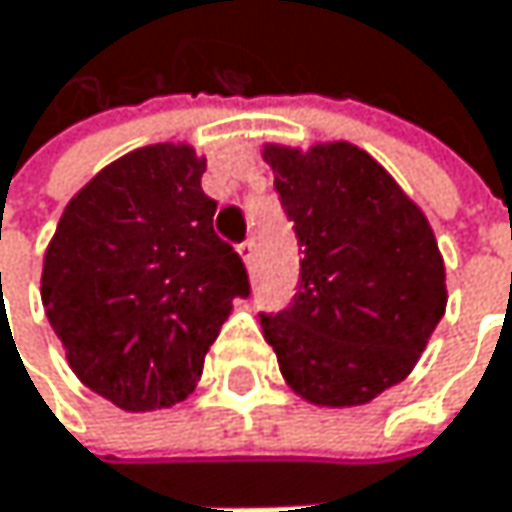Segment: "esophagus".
<instances>
[{
    "label": "esophagus",
    "mask_w": 512,
    "mask_h": 512,
    "mask_svg": "<svg viewBox=\"0 0 512 512\" xmlns=\"http://www.w3.org/2000/svg\"><path fill=\"white\" fill-rule=\"evenodd\" d=\"M238 253H241V259L247 262V268H253V262H256V241H253V238L241 241V244H238Z\"/></svg>",
    "instance_id": "34e87169"
}]
</instances>
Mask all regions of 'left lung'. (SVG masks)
I'll return each mask as SVG.
<instances>
[{"label": "left lung", "mask_w": 512, "mask_h": 512, "mask_svg": "<svg viewBox=\"0 0 512 512\" xmlns=\"http://www.w3.org/2000/svg\"><path fill=\"white\" fill-rule=\"evenodd\" d=\"M300 244V280L259 312L288 386L318 407H359L401 383L445 315L433 229L398 182L353 144L265 147Z\"/></svg>", "instance_id": "left-lung-1"}]
</instances>
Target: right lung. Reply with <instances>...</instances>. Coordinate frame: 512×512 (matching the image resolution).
Segmentation results:
<instances>
[{
  "label": "right lung",
  "instance_id": "1",
  "mask_svg": "<svg viewBox=\"0 0 512 512\" xmlns=\"http://www.w3.org/2000/svg\"><path fill=\"white\" fill-rule=\"evenodd\" d=\"M203 170L185 144L108 164L67 203L43 259L40 297L70 368L129 413L182 401L232 300L250 294Z\"/></svg>",
  "mask_w": 512,
  "mask_h": 512
}]
</instances>
